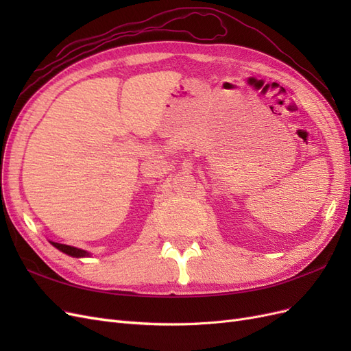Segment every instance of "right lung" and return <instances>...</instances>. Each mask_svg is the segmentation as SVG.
<instances>
[{
  "instance_id": "right-lung-1",
  "label": "right lung",
  "mask_w": 351,
  "mask_h": 351,
  "mask_svg": "<svg viewBox=\"0 0 351 351\" xmlns=\"http://www.w3.org/2000/svg\"><path fill=\"white\" fill-rule=\"evenodd\" d=\"M52 246H54L56 249H58L60 252L69 254V256H73V258H88L90 256V253L83 250V249H79V247H73V246H67V244H61V243H56V241H49Z\"/></svg>"
}]
</instances>
